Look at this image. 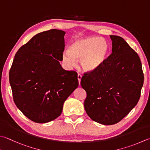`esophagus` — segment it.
<instances>
[{"label":"esophagus","mask_w":150,"mask_h":150,"mask_svg":"<svg viewBox=\"0 0 150 150\" xmlns=\"http://www.w3.org/2000/svg\"><path fill=\"white\" fill-rule=\"evenodd\" d=\"M81 78H82V75H81V74H79V73H78L77 79H78V81H79V84H80V83H81Z\"/></svg>","instance_id":"1"}]
</instances>
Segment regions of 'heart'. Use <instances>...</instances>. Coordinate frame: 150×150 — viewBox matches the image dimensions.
Instances as JSON below:
<instances>
[{
	"mask_svg": "<svg viewBox=\"0 0 150 150\" xmlns=\"http://www.w3.org/2000/svg\"><path fill=\"white\" fill-rule=\"evenodd\" d=\"M110 51V46L104 39L98 37H84L73 40L69 51L65 50L62 60L68 66L75 64V59L85 71H92L105 63Z\"/></svg>",
	"mask_w": 150,
	"mask_h": 150,
	"instance_id": "heart-1",
	"label": "heart"
}]
</instances>
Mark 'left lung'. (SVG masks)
Wrapping results in <instances>:
<instances>
[{
    "label": "left lung",
    "instance_id": "left-lung-1",
    "mask_svg": "<svg viewBox=\"0 0 150 150\" xmlns=\"http://www.w3.org/2000/svg\"><path fill=\"white\" fill-rule=\"evenodd\" d=\"M112 53L101 67L84 73L81 85L86 92L85 111L100 124L117 123L140 99L144 73L138 54L122 37L110 35Z\"/></svg>",
    "mask_w": 150,
    "mask_h": 150
}]
</instances>
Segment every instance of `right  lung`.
<instances>
[{"instance_id":"obj_1","label":"right lung","mask_w":150,"mask_h":150,"mask_svg":"<svg viewBox=\"0 0 150 150\" xmlns=\"http://www.w3.org/2000/svg\"><path fill=\"white\" fill-rule=\"evenodd\" d=\"M50 29L37 34L16 52L9 73L15 104L30 120L51 121L79 85L77 73L62 68L64 35Z\"/></svg>"}]
</instances>
